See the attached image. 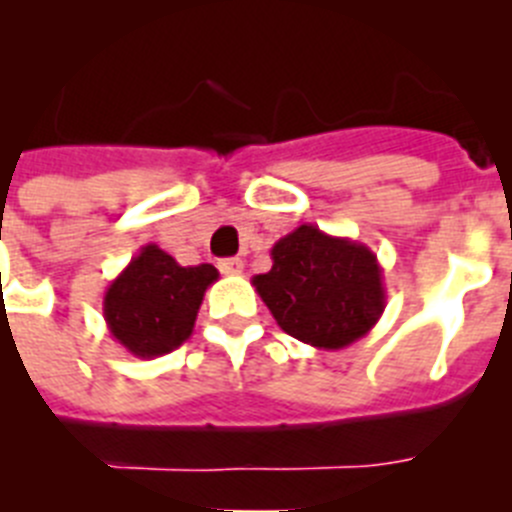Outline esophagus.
<instances>
[{"label": "esophagus", "mask_w": 512, "mask_h": 512, "mask_svg": "<svg viewBox=\"0 0 512 512\" xmlns=\"http://www.w3.org/2000/svg\"><path fill=\"white\" fill-rule=\"evenodd\" d=\"M217 266H220V271H223V274H228V277H238V274H243L241 259H223Z\"/></svg>", "instance_id": "obj_1"}]
</instances>
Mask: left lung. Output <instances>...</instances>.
<instances>
[{"mask_svg":"<svg viewBox=\"0 0 512 512\" xmlns=\"http://www.w3.org/2000/svg\"><path fill=\"white\" fill-rule=\"evenodd\" d=\"M253 287L284 333L325 351L364 338L387 305L374 251L310 223L274 243Z\"/></svg>","mask_w":512,"mask_h":512,"instance_id":"obj_1","label":"left lung"}]
</instances>
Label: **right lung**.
Returning a JSON list of instances; mask_svg holds the SVG:
<instances>
[{"label":"right lung","mask_w":512,"mask_h":512,"mask_svg":"<svg viewBox=\"0 0 512 512\" xmlns=\"http://www.w3.org/2000/svg\"><path fill=\"white\" fill-rule=\"evenodd\" d=\"M217 277L212 264L182 266L148 243L104 292L112 338L140 359L169 354L192 336L202 297Z\"/></svg>","instance_id":"add662e5"}]
</instances>
